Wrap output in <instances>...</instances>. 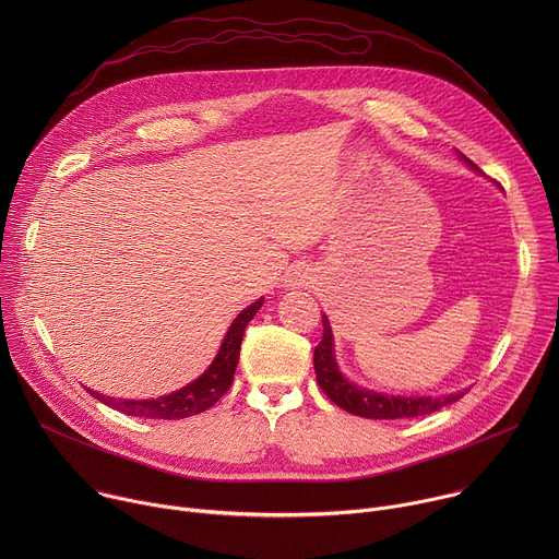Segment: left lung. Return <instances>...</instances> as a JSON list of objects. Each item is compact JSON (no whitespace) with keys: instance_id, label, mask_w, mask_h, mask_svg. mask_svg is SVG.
Segmentation results:
<instances>
[{"instance_id":"8db88e82","label":"left lung","mask_w":559,"mask_h":559,"mask_svg":"<svg viewBox=\"0 0 559 559\" xmlns=\"http://www.w3.org/2000/svg\"><path fill=\"white\" fill-rule=\"evenodd\" d=\"M464 162L477 170V166L462 154ZM330 321L323 316V338L313 349V369L318 386L325 391V395L341 409L362 416V418H376V420H393V418H416L433 414L455 401H460L462 393L440 395V397H401V395H382L367 389H360L343 378V373L336 367L334 360V341H332Z\"/></svg>"}]
</instances>
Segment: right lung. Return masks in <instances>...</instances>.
Instances as JSON below:
<instances>
[{"label": "right lung", "instance_id": "1", "mask_svg": "<svg viewBox=\"0 0 559 559\" xmlns=\"http://www.w3.org/2000/svg\"><path fill=\"white\" fill-rule=\"evenodd\" d=\"M263 298L252 302L248 309H243L234 318V323L229 325L223 345L218 349V356L210 365V369L194 380L192 384L164 395V397H154V401H117V397L102 395L93 389L91 395L102 401L104 405L134 416V418H158V420H177V418H190L194 414H201L216 405L221 401V395L231 386L234 371L238 365V354H241V341L246 334L248 323L254 318V313L261 309Z\"/></svg>", "mask_w": 559, "mask_h": 559}]
</instances>
